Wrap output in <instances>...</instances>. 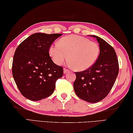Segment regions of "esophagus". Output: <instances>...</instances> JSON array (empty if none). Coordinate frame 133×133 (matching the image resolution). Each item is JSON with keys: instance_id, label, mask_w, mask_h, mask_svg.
Here are the masks:
<instances>
[{"instance_id": "34e87169", "label": "esophagus", "mask_w": 133, "mask_h": 133, "mask_svg": "<svg viewBox=\"0 0 133 133\" xmlns=\"http://www.w3.org/2000/svg\"><path fill=\"white\" fill-rule=\"evenodd\" d=\"M63 71H64V74H66L67 73H68V72L69 71V70L66 69V68H64V69H63Z\"/></svg>"}]
</instances>
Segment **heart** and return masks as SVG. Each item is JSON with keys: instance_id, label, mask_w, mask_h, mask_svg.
<instances>
[{"instance_id": "obj_1", "label": "heart", "mask_w": 133, "mask_h": 133, "mask_svg": "<svg viewBox=\"0 0 133 133\" xmlns=\"http://www.w3.org/2000/svg\"><path fill=\"white\" fill-rule=\"evenodd\" d=\"M49 55L57 65H61L69 58L76 70L83 71L95 63L100 54L97 43L86 37L71 35L63 37L51 44L49 49Z\"/></svg>"}]
</instances>
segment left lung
Instances as JSON below:
<instances>
[{
	"label": "left lung",
	"instance_id": "obj_1",
	"mask_svg": "<svg viewBox=\"0 0 133 133\" xmlns=\"http://www.w3.org/2000/svg\"><path fill=\"white\" fill-rule=\"evenodd\" d=\"M100 54L93 66L85 70L76 72L74 89L78 97L89 103L102 100L111 90L119 71V65L114 48L97 36Z\"/></svg>",
	"mask_w": 133,
	"mask_h": 133
}]
</instances>
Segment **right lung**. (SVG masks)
Segmentation results:
<instances>
[{
    "label": "right lung",
    "mask_w": 133,
    "mask_h": 133,
    "mask_svg": "<svg viewBox=\"0 0 133 133\" xmlns=\"http://www.w3.org/2000/svg\"><path fill=\"white\" fill-rule=\"evenodd\" d=\"M62 34L36 33L20 44L12 63L15 82L22 95L38 101L53 93L56 80L63 75V67L54 63L49 56L50 45Z\"/></svg>",
    "instance_id": "add662e5"
}]
</instances>
